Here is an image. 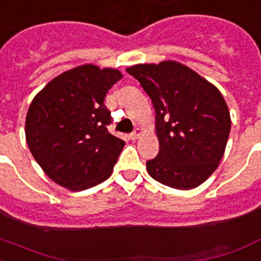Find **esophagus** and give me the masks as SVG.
<instances>
[{
	"label": "esophagus",
	"mask_w": 261,
	"mask_h": 261,
	"mask_svg": "<svg viewBox=\"0 0 261 261\" xmlns=\"http://www.w3.org/2000/svg\"><path fill=\"white\" fill-rule=\"evenodd\" d=\"M139 137H141V130H139V128H135V130L130 134V138L133 139V141H137Z\"/></svg>",
	"instance_id": "1"
}]
</instances>
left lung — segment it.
<instances>
[{"instance_id":"8db88e82","label":"left lung","mask_w":261,"mask_h":261,"mask_svg":"<svg viewBox=\"0 0 261 261\" xmlns=\"http://www.w3.org/2000/svg\"><path fill=\"white\" fill-rule=\"evenodd\" d=\"M141 83L155 110L160 152L146 162L155 181L194 189L217 169L230 131V115L217 87L177 61L126 69Z\"/></svg>"}]
</instances>
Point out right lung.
Segmentation results:
<instances>
[{"label":"right lung","instance_id":"right-lung-1","mask_svg":"<svg viewBox=\"0 0 261 261\" xmlns=\"http://www.w3.org/2000/svg\"><path fill=\"white\" fill-rule=\"evenodd\" d=\"M123 76L118 69L84 64L50 80L32 100L25 137L48 177L69 190L109 178L124 142L110 134L106 94Z\"/></svg>","mask_w":261,"mask_h":261}]
</instances>
